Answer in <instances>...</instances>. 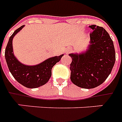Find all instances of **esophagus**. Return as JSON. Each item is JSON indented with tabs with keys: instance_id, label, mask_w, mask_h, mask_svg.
Wrapping results in <instances>:
<instances>
[{
	"instance_id": "34e87169",
	"label": "esophagus",
	"mask_w": 122,
	"mask_h": 122,
	"mask_svg": "<svg viewBox=\"0 0 122 122\" xmlns=\"http://www.w3.org/2000/svg\"><path fill=\"white\" fill-rule=\"evenodd\" d=\"M70 51V50H67V51H66V53H67V54H68V52H69Z\"/></svg>"
}]
</instances>
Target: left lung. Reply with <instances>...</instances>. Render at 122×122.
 Listing matches in <instances>:
<instances>
[{
  "label": "left lung",
  "mask_w": 122,
  "mask_h": 122,
  "mask_svg": "<svg viewBox=\"0 0 122 122\" xmlns=\"http://www.w3.org/2000/svg\"><path fill=\"white\" fill-rule=\"evenodd\" d=\"M89 27L93 32L87 50L69 54L72 58L71 81L83 89H93L102 84L111 73L116 60L114 43L108 32L95 25Z\"/></svg>",
  "instance_id": "8db88e82"
}]
</instances>
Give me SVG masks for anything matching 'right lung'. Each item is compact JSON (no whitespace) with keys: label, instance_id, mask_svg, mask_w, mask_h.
Here are the masks:
<instances>
[{"label":"right lung","instance_id":"obj_1","mask_svg":"<svg viewBox=\"0 0 122 122\" xmlns=\"http://www.w3.org/2000/svg\"><path fill=\"white\" fill-rule=\"evenodd\" d=\"M24 26V25L19 27L10 36L5 49V58L10 73L15 80L24 87L33 89L41 87L49 81L52 75V68L59 62L64 54L49 58L37 65H25L20 62L14 54L12 41L15 35Z\"/></svg>","mask_w":122,"mask_h":122}]
</instances>
